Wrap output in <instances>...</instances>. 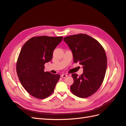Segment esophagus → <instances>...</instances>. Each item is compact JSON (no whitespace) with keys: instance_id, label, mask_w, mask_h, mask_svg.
I'll return each mask as SVG.
<instances>
[{"instance_id":"esophagus-1","label":"esophagus","mask_w":126,"mask_h":126,"mask_svg":"<svg viewBox=\"0 0 126 126\" xmlns=\"http://www.w3.org/2000/svg\"><path fill=\"white\" fill-rule=\"evenodd\" d=\"M68 76V75L67 74H63L62 75V76H61V77H62V78H65L66 77H67Z\"/></svg>"}]
</instances>
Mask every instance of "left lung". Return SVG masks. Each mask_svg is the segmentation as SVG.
Returning <instances> with one entry per match:
<instances>
[{
    "instance_id": "1",
    "label": "left lung",
    "mask_w": 126,
    "mask_h": 126,
    "mask_svg": "<svg viewBox=\"0 0 126 126\" xmlns=\"http://www.w3.org/2000/svg\"><path fill=\"white\" fill-rule=\"evenodd\" d=\"M63 41L72 51L74 62L83 66L82 75H71L74 83L70 90L78 97H88L96 92L104 81L107 66L105 49L97 40L86 34L67 36Z\"/></svg>"
}]
</instances>
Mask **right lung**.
I'll return each instance as SVG.
<instances>
[{
    "label": "right lung",
    "instance_id": "right-lung-1",
    "mask_svg": "<svg viewBox=\"0 0 126 126\" xmlns=\"http://www.w3.org/2000/svg\"><path fill=\"white\" fill-rule=\"evenodd\" d=\"M63 37H33L27 41L19 55L17 74L22 86L33 97L45 99L54 92L60 76L44 71L45 63L51 61L53 51Z\"/></svg>",
    "mask_w": 126,
    "mask_h": 126
}]
</instances>
